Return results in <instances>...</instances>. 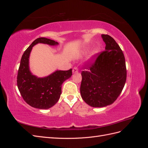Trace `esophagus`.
<instances>
[{
	"label": "esophagus",
	"instance_id": "obj_1",
	"mask_svg": "<svg viewBox=\"0 0 148 148\" xmlns=\"http://www.w3.org/2000/svg\"><path fill=\"white\" fill-rule=\"evenodd\" d=\"M78 69L77 68V66H74V68L73 69V73H77V72H78Z\"/></svg>",
	"mask_w": 148,
	"mask_h": 148
}]
</instances>
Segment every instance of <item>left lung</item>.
Masks as SVG:
<instances>
[{
	"label": "left lung",
	"instance_id": "left-lung-1",
	"mask_svg": "<svg viewBox=\"0 0 148 148\" xmlns=\"http://www.w3.org/2000/svg\"><path fill=\"white\" fill-rule=\"evenodd\" d=\"M105 51L97 53L83 66L80 92L84 101L94 107L110 105L122 92L127 79L125 59L115 40L102 34Z\"/></svg>",
	"mask_w": 148,
	"mask_h": 148
}]
</instances>
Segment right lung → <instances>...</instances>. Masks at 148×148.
Returning a JSON list of instances; mask_svg holds the SVG:
<instances>
[{
    "instance_id": "right-lung-1",
    "label": "right lung",
    "mask_w": 148,
    "mask_h": 148,
    "mask_svg": "<svg viewBox=\"0 0 148 148\" xmlns=\"http://www.w3.org/2000/svg\"><path fill=\"white\" fill-rule=\"evenodd\" d=\"M38 43L49 45L57 42L46 38H39L31 43L21 57L17 75V86L21 95L28 104L34 108L47 109L59 101L62 84L72 75V69L57 70L47 77L37 78L29 70V56L32 47Z\"/></svg>"
}]
</instances>
